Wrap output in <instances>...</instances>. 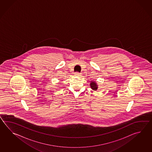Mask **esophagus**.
Segmentation results:
<instances>
[{
  "instance_id": "34e87169",
  "label": "esophagus",
  "mask_w": 152,
  "mask_h": 152,
  "mask_svg": "<svg viewBox=\"0 0 152 152\" xmlns=\"http://www.w3.org/2000/svg\"><path fill=\"white\" fill-rule=\"evenodd\" d=\"M75 75L76 76H77V77H79V76H80L81 73H79V72H75Z\"/></svg>"
}]
</instances>
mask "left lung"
Masks as SVG:
<instances>
[{
  "mask_svg": "<svg viewBox=\"0 0 152 152\" xmlns=\"http://www.w3.org/2000/svg\"><path fill=\"white\" fill-rule=\"evenodd\" d=\"M90 86L93 90L96 91L98 88V85L95 81H92L91 83Z\"/></svg>",
  "mask_w": 152,
  "mask_h": 152,
  "instance_id": "1",
  "label": "left lung"
}]
</instances>
